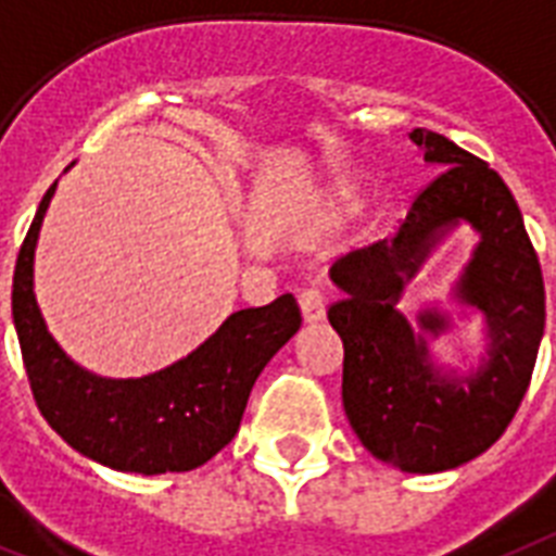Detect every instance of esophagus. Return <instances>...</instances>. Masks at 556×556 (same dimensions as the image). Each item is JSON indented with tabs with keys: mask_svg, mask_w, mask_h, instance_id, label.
<instances>
[{
	"mask_svg": "<svg viewBox=\"0 0 556 556\" xmlns=\"http://www.w3.org/2000/svg\"><path fill=\"white\" fill-rule=\"evenodd\" d=\"M300 311L305 323H319L325 319V291L323 288H305L300 293Z\"/></svg>",
	"mask_w": 556,
	"mask_h": 556,
	"instance_id": "34e87169",
	"label": "esophagus"
}]
</instances>
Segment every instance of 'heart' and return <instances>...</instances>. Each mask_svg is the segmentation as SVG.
<instances>
[{
	"mask_svg": "<svg viewBox=\"0 0 556 556\" xmlns=\"http://www.w3.org/2000/svg\"><path fill=\"white\" fill-rule=\"evenodd\" d=\"M351 200V191L349 188H337V191H333V200H331V205L333 207H340V205H345V202Z\"/></svg>",
	"mask_w": 556,
	"mask_h": 556,
	"instance_id": "b5f03b06",
	"label": "heart"
}]
</instances>
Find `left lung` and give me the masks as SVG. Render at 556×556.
<instances>
[{"label":"left lung","instance_id":"left-lung-1","mask_svg":"<svg viewBox=\"0 0 556 556\" xmlns=\"http://www.w3.org/2000/svg\"><path fill=\"white\" fill-rule=\"evenodd\" d=\"M428 165L445 168L410 205L396 237L337 260L328 308L340 333L342 405L374 457L408 473H440L480 457L503 437L531 382L545 328L540 260L497 170L434 130L414 128ZM459 224L478 233L452 287L460 318L480 313L486 351L468 372L437 364L427 342L453 327L439 306L408 320L404 286Z\"/></svg>","mask_w":556,"mask_h":556}]
</instances>
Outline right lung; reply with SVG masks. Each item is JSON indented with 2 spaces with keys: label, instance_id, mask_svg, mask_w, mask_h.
I'll return each instance as SVG.
<instances>
[{
  "label": "right lung",
  "instance_id": "right-lung-1",
  "mask_svg": "<svg viewBox=\"0 0 556 556\" xmlns=\"http://www.w3.org/2000/svg\"><path fill=\"white\" fill-rule=\"evenodd\" d=\"M56 182L39 202L13 270V325L34 400L48 426L83 457L130 473L191 471L233 440L248 396L302 317L282 293L233 311L200 349L146 377H99L62 351L34 293V256Z\"/></svg>",
  "mask_w": 556,
  "mask_h": 556
}]
</instances>
